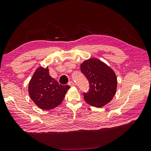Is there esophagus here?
<instances>
[{"mask_svg":"<svg viewBox=\"0 0 151 151\" xmlns=\"http://www.w3.org/2000/svg\"><path fill=\"white\" fill-rule=\"evenodd\" d=\"M68 84L70 86H71V87H72V86H74L75 84H74V83L73 81H70V82H68Z\"/></svg>","mask_w":151,"mask_h":151,"instance_id":"obj_1","label":"esophagus"}]
</instances>
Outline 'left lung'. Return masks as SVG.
I'll return each mask as SVG.
<instances>
[{
	"instance_id": "8db88e82",
	"label": "left lung",
	"mask_w": 151,
	"mask_h": 151,
	"mask_svg": "<svg viewBox=\"0 0 151 151\" xmlns=\"http://www.w3.org/2000/svg\"><path fill=\"white\" fill-rule=\"evenodd\" d=\"M81 70L89 83L88 93H84L87 103L101 108L111 101L117 88L115 73L104 63L97 58L87 60L81 65Z\"/></svg>"
}]
</instances>
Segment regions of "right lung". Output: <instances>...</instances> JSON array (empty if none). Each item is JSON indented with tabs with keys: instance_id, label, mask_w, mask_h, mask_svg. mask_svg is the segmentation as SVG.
I'll list each match as a JSON object with an SVG mask.
<instances>
[{
	"instance_id": "obj_1",
	"label": "right lung",
	"mask_w": 151,
	"mask_h": 151,
	"mask_svg": "<svg viewBox=\"0 0 151 151\" xmlns=\"http://www.w3.org/2000/svg\"><path fill=\"white\" fill-rule=\"evenodd\" d=\"M69 88V86L61 85L52 78L49 75L48 67H40L31 77L28 92L31 99L40 108L49 110L62 102Z\"/></svg>"
}]
</instances>
